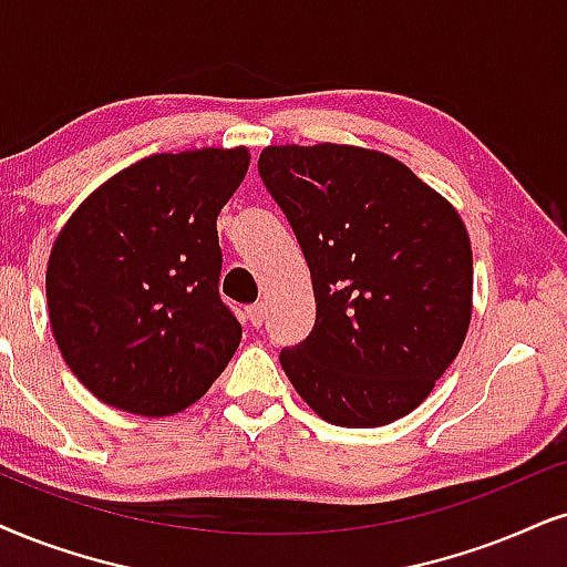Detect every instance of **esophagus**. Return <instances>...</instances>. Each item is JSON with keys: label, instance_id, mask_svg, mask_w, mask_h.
<instances>
[{"label": "esophagus", "instance_id": "1", "mask_svg": "<svg viewBox=\"0 0 567 567\" xmlns=\"http://www.w3.org/2000/svg\"><path fill=\"white\" fill-rule=\"evenodd\" d=\"M246 313H248L250 327H261L264 317H267V306H264V303H254V306L246 308Z\"/></svg>", "mask_w": 567, "mask_h": 567}]
</instances>
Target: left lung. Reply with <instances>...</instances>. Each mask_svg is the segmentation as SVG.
<instances>
[{
  "instance_id": "1",
  "label": "left lung",
  "mask_w": 567,
  "mask_h": 567,
  "mask_svg": "<svg viewBox=\"0 0 567 567\" xmlns=\"http://www.w3.org/2000/svg\"><path fill=\"white\" fill-rule=\"evenodd\" d=\"M259 175L317 298L311 334L279 353L285 374L334 426L403 419L468 334L474 254L461 214L395 156L348 143L267 146Z\"/></svg>"
}]
</instances>
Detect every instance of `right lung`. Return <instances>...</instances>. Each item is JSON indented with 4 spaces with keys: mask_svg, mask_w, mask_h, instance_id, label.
Here are the masks:
<instances>
[{
    "mask_svg": "<svg viewBox=\"0 0 567 567\" xmlns=\"http://www.w3.org/2000/svg\"><path fill=\"white\" fill-rule=\"evenodd\" d=\"M248 162L246 146L146 156L64 221L47 264L49 324L102 403L175 415L230 363L243 329L217 290V217Z\"/></svg>",
    "mask_w": 567,
    "mask_h": 567,
    "instance_id": "obj_1",
    "label": "right lung"
}]
</instances>
